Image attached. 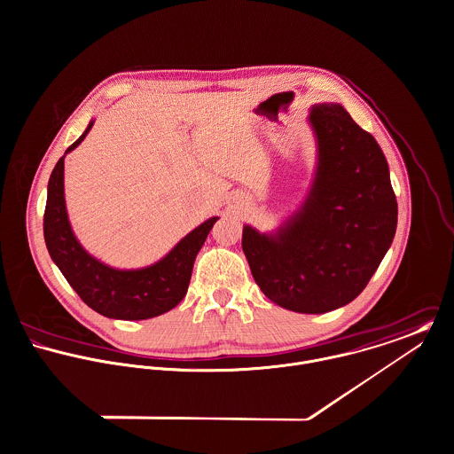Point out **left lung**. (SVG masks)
Instances as JSON below:
<instances>
[{"instance_id": "obj_1", "label": "left lung", "mask_w": 454, "mask_h": 454, "mask_svg": "<svg viewBox=\"0 0 454 454\" xmlns=\"http://www.w3.org/2000/svg\"><path fill=\"white\" fill-rule=\"evenodd\" d=\"M317 168L310 192L273 235L244 226L242 249L273 303L323 314L353 301L396 231V196L375 138L339 103L310 108Z\"/></svg>"}]
</instances>
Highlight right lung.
I'll return each instance as SVG.
<instances>
[{
  "instance_id": "obj_1",
  "label": "right lung",
  "mask_w": 454,
  "mask_h": 454,
  "mask_svg": "<svg viewBox=\"0 0 454 454\" xmlns=\"http://www.w3.org/2000/svg\"><path fill=\"white\" fill-rule=\"evenodd\" d=\"M74 142L65 156L90 133ZM65 156L56 163L47 189L43 237L52 262L86 305L105 317L138 321L161 316L181 303L187 293L192 265L217 217L185 235L158 263L138 270H117L103 265L75 239L65 205Z\"/></svg>"
}]
</instances>
